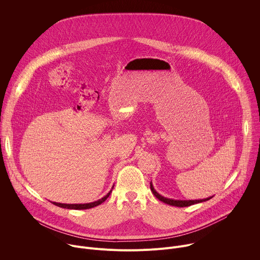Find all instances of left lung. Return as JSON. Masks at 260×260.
I'll use <instances>...</instances> for the list:
<instances>
[{"label":"left lung","instance_id":"8db88e82","mask_svg":"<svg viewBox=\"0 0 260 260\" xmlns=\"http://www.w3.org/2000/svg\"><path fill=\"white\" fill-rule=\"evenodd\" d=\"M150 189L151 191L153 192V194L155 196V198H157L159 201H161L162 203L165 204H168V205H171V206H175V207H188V206H191V205H194V204H199V203H203V202H206V201H209L211 200L213 197H209L207 199H203V200H173V199H169V198H165L162 197L161 194H159L153 187V184L152 182H150Z\"/></svg>","mask_w":260,"mask_h":260}]
</instances>
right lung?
Returning <instances> with one entry per match:
<instances>
[{
  "instance_id": "1",
  "label": "right lung",
  "mask_w": 260,
  "mask_h": 260,
  "mask_svg": "<svg viewBox=\"0 0 260 260\" xmlns=\"http://www.w3.org/2000/svg\"><path fill=\"white\" fill-rule=\"evenodd\" d=\"M113 189V187H112ZM112 189H111L104 198L95 201V202H92V203H87V204H60V203H55L53 202L52 204L57 206V207H60V208H63V209H73V210H86V209H90V208H93V207H96L99 205H101L102 203H104L110 196V193L112 192Z\"/></svg>"
}]
</instances>
